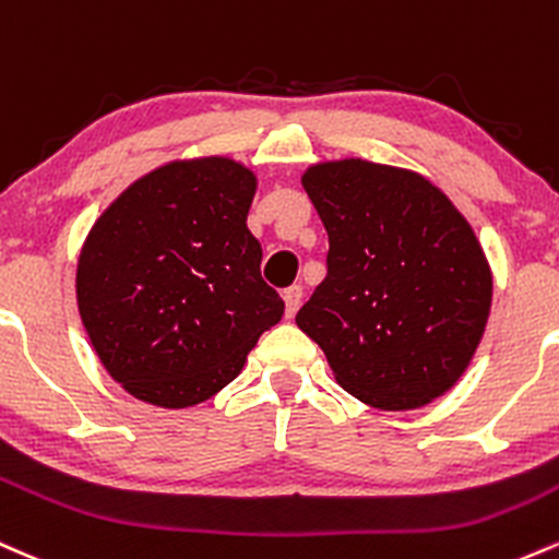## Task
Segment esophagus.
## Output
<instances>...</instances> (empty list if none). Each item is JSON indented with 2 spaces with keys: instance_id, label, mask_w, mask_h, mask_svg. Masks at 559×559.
<instances>
[{
  "instance_id": "1",
  "label": "esophagus",
  "mask_w": 559,
  "mask_h": 559,
  "mask_svg": "<svg viewBox=\"0 0 559 559\" xmlns=\"http://www.w3.org/2000/svg\"><path fill=\"white\" fill-rule=\"evenodd\" d=\"M284 302H286V316H294V312L299 310V305H302V286H289V289L284 292Z\"/></svg>"
}]
</instances>
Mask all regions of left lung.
<instances>
[{
	"instance_id": "obj_1",
	"label": "left lung",
	"mask_w": 559,
	"mask_h": 559,
	"mask_svg": "<svg viewBox=\"0 0 559 559\" xmlns=\"http://www.w3.org/2000/svg\"><path fill=\"white\" fill-rule=\"evenodd\" d=\"M302 186L329 233V273L297 326L366 406H427L467 371L488 323L493 278L475 230L419 171L340 158L312 164Z\"/></svg>"
}]
</instances>
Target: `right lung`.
Here are the masks:
<instances>
[{"label": "right lung", "mask_w": 559, "mask_h": 559, "mask_svg": "<svg viewBox=\"0 0 559 559\" xmlns=\"http://www.w3.org/2000/svg\"><path fill=\"white\" fill-rule=\"evenodd\" d=\"M254 190L241 162L182 158L134 180L92 225L76 265L79 316L100 364L138 401H210L284 316L247 228Z\"/></svg>", "instance_id": "obj_1"}]
</instances>
